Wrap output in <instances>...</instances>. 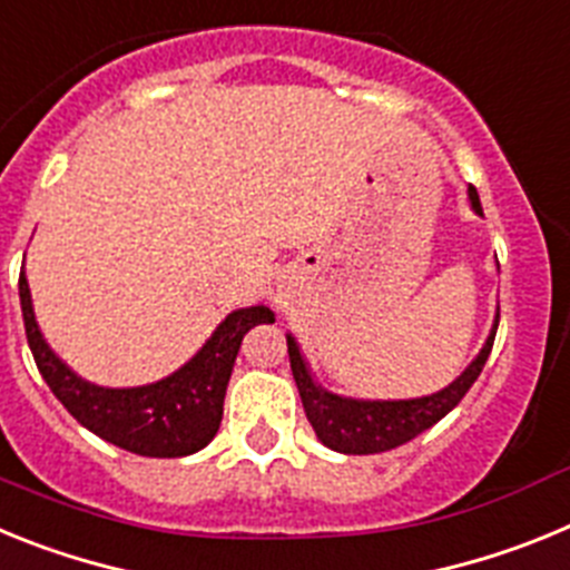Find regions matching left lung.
<instances>
[{"mask_svg": "<svg viewBox=\"0 0 570 570\" xmlns=\"http://www.w3.org/2000/svg\"><path fill=\"white\" fill-rule=\"evenodd\" d=\"M468 196L476 214H482L480 194L473 185H468ZM497 325H500V314L493 322V331L488 336L485 347L480 356L465 367V374L448 387H442L440 394L422 396V400H400V402H360V400H342V396L322 391L311 380L305 360H302L299 347L288 336V356L291 371H294L296 387H299L302 407L308 416L311 428L322 440V445L334 448L340 454H382L396 445H405L407 440L420 436L431 425L442 420L448 411H454L460 405L462 396L468 394V387L476 382V376L485 367L488 354L493 347V336H497Z\"/></svg>", "mask_w": 570, "mask_h": 570, "instance_id": "obj_1", "label": "left lung"}]
</instances>
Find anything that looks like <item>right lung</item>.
Returning a JSON list of instances; mask_svg holds the SVG:
<instances>
[{
    "mask_svg": "<svg viewBox=\"0 0 570 570\" xmlns=\"http://www.w3.org/2000/svg\"><path fill=\"white\" fill-rule=\"evenodd\" d=\"M19 299L30 354L57 400L88 431L139 456H188L208 445L223 422L225 391L242 336L259 322H274V314L265 305L234 311L205 342L203 351L168 380L110 391L82 382L50 351L33 320L24 274H19Z\"/></svg>",
    "mask_w": 570,
    "mask_h": 570,
    "instance_id": "add662e5",
    "label": "right lung"
}]
</instances>
